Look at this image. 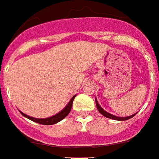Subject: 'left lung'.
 Returning a JSON list of instances; mask_svg holds the SVG:
<instances>
[{"instance_id":"left-lung-1","label":"left lung","mask_w":159,"mask_h":159,"mask_svg":"<svg viewBox=\"0 0 159 159\" xmlns=\"http://www.w3.org/2000/svg\"><path fill=\"white\" fill-rule=\"evenodd\" d=\"M95 104H96V107H97L98 111H100V113H101V114H102L104 116H106V117H107V118H110V119H113V120H128V119H130V118L133 117V116H135V114H134V115L130 116H126V117H120V116H116L111 115V114H110V113L107 112L106 111H104V110L101 108V106L99 105V103H98L96 98H95Z\"/></svg>"}]
</instances>
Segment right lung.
Wrapping results in <instances>:
<instances>
[{"label":"right lung","instance_id":"right-lung-1","mask_svg":"<svg viewBox=\"0 0 159 159\" xmlns=\"http://www.w3.org/2000/svg\"><path fill=\"white\" fill-rule=\"evenodd\" d=\"M75 96H76V95H74V96L71 98V100L70 101V102L68 103V105L64 107V109L62 110L61 111L58 112V114L52 116H50V117L39 119V118H34L32 117V116H27L26 115V114H24V113H22L21 111H20V113H21L23 116L28 118L29 120H33V121H35L37 123L42 124V125H53V124H56L58 123V122H59L60 120L64 119L67 116L69 115V113H70V111H71V108H72L73 101H74V99H75Z\"/></svg>","mask_w":159,"mask_h":159}]
</instances>
